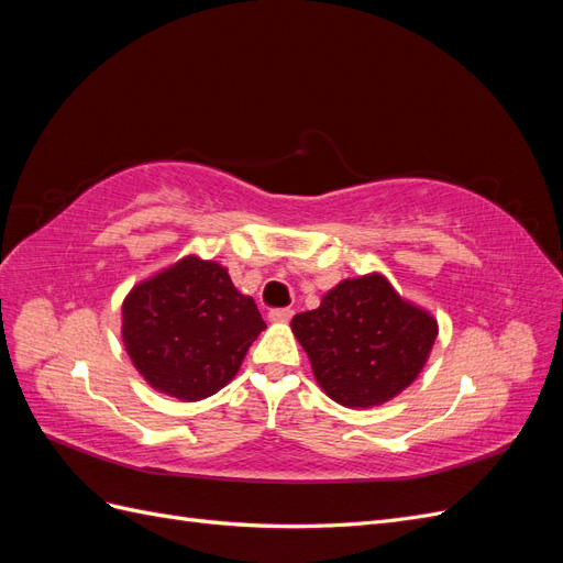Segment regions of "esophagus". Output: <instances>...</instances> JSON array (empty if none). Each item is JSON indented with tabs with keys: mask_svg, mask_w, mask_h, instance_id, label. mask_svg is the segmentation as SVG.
<instances>
[{
	"mask_svg": "<svg viewBox=\"0 0 563 563\" xmlns=\"http://www.w3.org/2000/svg\"><path fill=\"white\" fill-rule=\"evenodd\" d=\"M269 321H288L294 317V310L291 308H279V310H269Z\"/></svg>",
	"mask_w": 563,
	"mask_h": 563,
	"instance_id": "1",
	"label": "esophagus"
}]
</instances>
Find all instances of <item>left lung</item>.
Segmentation results:
<instances>
[{
  "label": "left lung",
  "mask_w": 563,
  "mask_h": 563,
  "mask_svg": "<svg viewBox=\"0 0 563 563\" xmlns=\"http://www.w3.org/2000/svg\"><path fill=\"white\" fill-rule=\"evenodd\" d=\"M294 335L327 395L350 408L389 401L411 385L437 340V319L406 302L383 275L340 282Z\"/></svg>",
  "instance_id": "8db88e82"
}]
</instances>
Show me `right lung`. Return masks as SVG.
<instances>
[{
	"instance_id": "obj_1",
	"label": "right lung",
	"mask_w": 563,
	"mask_h": 563,
	"mask_svg": "<svg viewBox=\"0 0 563 563\" xmlns=\"http://www.w3.org/2000/svg\"><path fill=\"white\" fill-rule=\"evenodd\" d=\"M265 329L253 298L236 291L228 269L187 255L131 288L122 338L141 376L180 401L207 399L240 371Z\"/></svg>"
}]
</instances>
